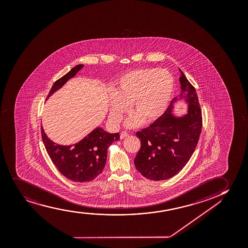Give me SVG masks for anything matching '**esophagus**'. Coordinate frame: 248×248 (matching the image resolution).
I'll return each mask as SVG.
<instances>
[{"label": "esophagus", "instance_id": "obj_1", "mask_svg": "<svg viewBox=\"0 0 248 248\" xmlns=\"http://www.w3.org/2000/svg\"><path fill=\"white\" fill-rule=\"evenodd\" d=\"M128 136V134L126 131H123L121 134H120V139H124V138Z\"/></svg>", "mask_w": 248, "mask_h": 248}]
</instances>
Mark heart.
Returning a JSON list of instances; mask_svg holds the SVG:
<instances>
[{
  "label": "heart",
  "mask_w": 248,
  "mask_h": 248,
  "mask_svg": "<svg viewBox=\"0 0 248 248\" xmlns=\"http://www.w3.org/2000/svg\"><path fill=\"white\" fill-rule=\"evenodd\" d=\"M174 88V78L164 69L144 68L124 74L109 96L111 121L119 124L130 104L135 114L126 121V126L136 127L142 120L155 121L168 107Z\"/></svg>",
  "instance_id": "b5f03b06"
}]
</instances>
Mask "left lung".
<instances>
[{"mask_svg": "<svg viewBox=\"0 0 248 248\" xmlns=\"http://www.w3.org/2000/svg\"><path fill=\"white\" fill-rule=\"evenodd\" d=\"M181 71V93L172 99L168 108L148 128L136 133L140 150L135 165L142 175L152 181H164L178 174L189 161L202 133V114L196 89ZM185 99L187 113L176 117L173 104Z\"/></svg>", "mask_w": 248, "mask_h": 248, "instance_id": "obj_1", "label": "left lung"}]
</instances>
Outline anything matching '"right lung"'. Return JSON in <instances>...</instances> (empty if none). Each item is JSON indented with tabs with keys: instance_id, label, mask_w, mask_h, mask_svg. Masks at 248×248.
Listing matches in <instances>:
<instances>
[{
	"instance_id": "obj_1",
	"label": "right lung",
	"mask_w": 248,
	"mask_h": 248,
	"mask_svg": "<svg viewBox=\"0 0 248 248\" xmlns=\"http://www.w3.org/2000/svg\"><path fill=\"white\" fill-rule=\"evenodd\" d=\"M83 67L77 65L64 76L53 83L46 99L61 89ZM43 144L46 152L59 172L74 182L93 181L101 174L107 159L108 148L120 140L119 133L110 134L102 128H96L82 140L72 145H60L52 142L41 127Z\"/></svg>"
}]
</instances>
